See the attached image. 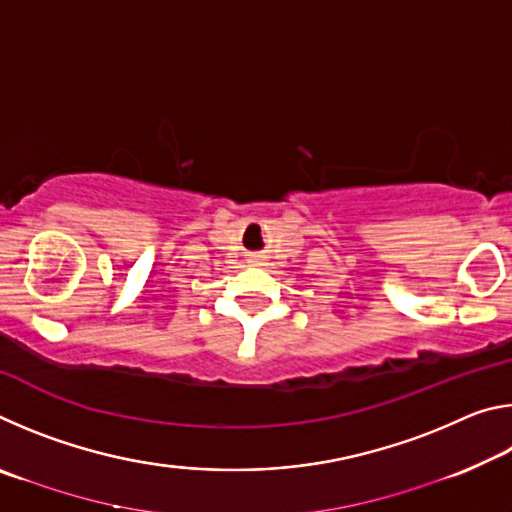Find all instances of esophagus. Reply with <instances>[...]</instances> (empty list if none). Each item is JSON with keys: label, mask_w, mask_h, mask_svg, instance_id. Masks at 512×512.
Wrapping results in <instances>:
<instances>
[{"label": "esophagus", "mask_w": 512, "mask_h": 512, "mask_svg": "<svg viewBox=\"0 0 512 512\" xmlns=\"http://www.w3.org/2000/svg\"><path fill=\"white\" fill-rule=\"evenodd\" d=\"M250 264H259V259H257V257H253V259H250Z\"/></svg>", "instance_id": "34e87169"}]
</instances>
